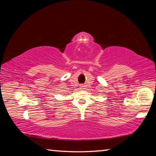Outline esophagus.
Listing matches in <instances>:
<instances>
[{
	"label": "esophagus",
	"mask_w": 156,
	"mask_h": 156,
	"mask_svg": "<svg viewBox=\"0 0 156 156\" xmlns=\"http://www.w3.org/2000/svg\"><path fill=\"white\" fill-rule=\"evenodd\" d=\"M84 85H80V88H81V89H84Z\"/></svg>",
	"instance_id": "1"
}]
</instances>
